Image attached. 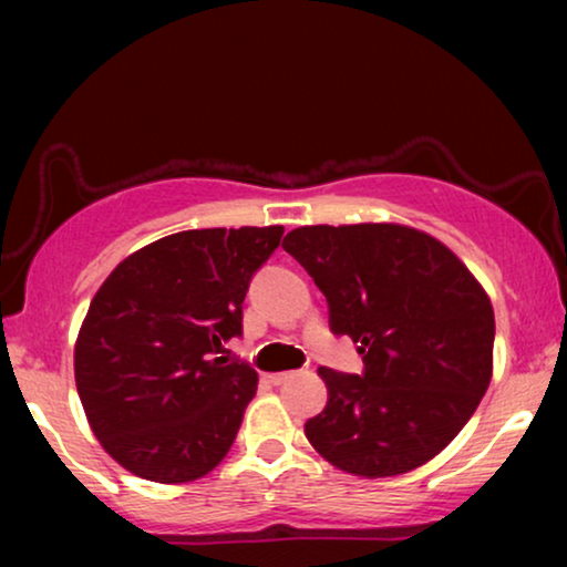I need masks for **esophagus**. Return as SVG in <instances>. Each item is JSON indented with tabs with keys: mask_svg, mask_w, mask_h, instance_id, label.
<instances>
[{
	"mask_svg": "<svg viewBox=\"0 0 567 567\" xmlns=\"http://www.w3.org/2000/svg\"><path fill=\"white\" fill-rule=\"evenodd\" d=\"M293 374L291 371H278V374H268V382L270 384H284V382H289Z\"/></svg>",
	"mask_w": 567,
	"mask_h": 567,
	"instance_id": "obj_1",
	"label": "esophagus"
}]
</instances>
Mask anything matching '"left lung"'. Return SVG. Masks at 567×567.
I'll use <instances>...</instances> for the list:
<instances>
[{"label": "left lung", "mask_w": 567, "mask_h": 567, "mask_svg": "<svg viewBox=\"0 0 567 567\" xmlns=\"http://www.w3.org/2000/svg\"><path fill=\"white\" fill-rule=\"evenodd\" d=\"M293 255L330 307V330L363 355V374L322 367L328 405L305 433L332 467L394 477L452 444L493 377V305L436 237L405 224L291 229Z\"/></svg>", "instance_id": "8db88e82"}]
</instances>
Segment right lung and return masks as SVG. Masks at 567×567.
<instances>
[{
	"mask_svg": "<svg viewBox=\"0 0 567 567\" xmlns=\"http://www.w3.org/2000/svg\"><path fill=\"white\" fill-rule=\"evenodd\" d=\"M284 227L188 229L118 262L90 301L74 346L84 415L123 470L190 483L235 444L258 374L227 361L250 278Z\"/></svg>",
	"mask_w": 567,
	"mask_h": 567,
	"instance_id": "add662e5",
	"label": "right lung"
}]
</instances>
